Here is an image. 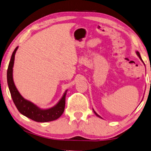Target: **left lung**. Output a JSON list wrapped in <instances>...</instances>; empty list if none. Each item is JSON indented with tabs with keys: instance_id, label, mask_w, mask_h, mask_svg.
Here are the masks:
<instances>
[{
	"instance_id": "left-lung-1",
	"label": "left lung",
	"mask_w": 151,
	"mask_h": 151,
	"mask_svg": "<svg viewBox=\"0 0 151 151\" xmlns=\"http://www.w3.org/2000/svg\"><path fill=\"white\" fill-rule=\"evenodd\" d=\"M136 54H137V56H138V57H139V59H140V60H141V61H142V62H143V63H144V61H143V60H142V57H141V56H140V55H139V52L138 51H136ZM144 65H145V64H144ZM93 111H94V113L95 114H96V116H98V117H99V118H101V116H100L99 115V114H98L96 113V112L94 111V109H93Z\"/></svg>"
}]
</instances>
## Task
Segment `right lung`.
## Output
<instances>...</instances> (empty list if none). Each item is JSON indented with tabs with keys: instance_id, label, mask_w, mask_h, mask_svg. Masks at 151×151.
Wrapping results in <instances>:
<instances>
[{
	"instance_id": "add662e5",
	"label": "right lung",
	"mask_w": 151,
	"mask_h": 151,
	"mask_svg": "<svg viewBox=\"0 0 151 151\" xmlns=\"http://www.w3.org/2000/svg\"><path fill=\"white\" fill-rule=\"evenodd\" d=\"M18 48V46L13 52L7 73L8 87L15 105L21 114L35 122H46L57 120L62 115L64 111L65 95L67 94L68 90L65 91L62 97L56 105L48 109H42L32 102L25 99L16 88L13 78V68L14 64L15 55Z\"/></svg>"
}]
</instances>
